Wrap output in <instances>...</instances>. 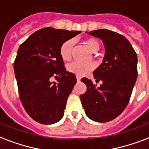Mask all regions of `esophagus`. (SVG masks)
<instances>
[{
  "label": "esophagus",
  "instance_id": "34e87169",
  "mask_svg": "<svg viewBox=\"0 0 149 149\" xmlns=\"http://www.w3.org/2000/svg\"><path fill=\"white\" fill-rule=\"evenodd\" d=\"M80 79H81V78L79 77H78V76H77V82H79L80 81Z\"/></svg>",
  "mask_w": 149,
  "mask_h": 149
}]
</instances>
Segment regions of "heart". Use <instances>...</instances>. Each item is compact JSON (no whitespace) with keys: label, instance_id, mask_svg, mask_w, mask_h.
<instances>
[{"label":"heart","instance_id":"obj_1","mask_svg":"<svg viewBox=\"0 0 149 149\" xmlns=\"http://www.w3.org/2000/svg\"><path fill=\"white\" fill-rule=\"evenodd\" d=\"M85 45L92 52H97L100 48V44L98 40L95 38H87L84 40ZM74 42L72 40H67L62 43L59 49L60 57L64 61H70L72 58V51H73ZM95 68L94 63H80L78 62H73L70 63L67 69L71 73L81 77L91 72Z\"/></svg>","mask_w":149,"mask_h":149}]
</instances>
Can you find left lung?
Returning <instances> with one entry per match:
<instances>
[{
	"instance_id": "1",
	"label": "left lung",
	"mask_w": 149,
	"mask_h": 149,
	"mask_svg": "<svg viewBox=\"0 0 149 149\" xmlns=\"http://www.w3.org/2000/svg\"><path fill=\"white\" fill-rule=\"evenodd\" d=\"M89 34L102 39L105 47L103 62L93 72L102 84L97 87L91 80L82 78L87 91L80 95V101L91 120L109 122L120 116L130 101L138 77V57L121 34L109 29L94 30Z\"/></svg>"
}]
</instances>
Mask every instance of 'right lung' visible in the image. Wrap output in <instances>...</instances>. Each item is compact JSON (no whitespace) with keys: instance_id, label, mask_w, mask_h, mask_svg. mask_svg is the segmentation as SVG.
Listing matches in <instances>:
<instances>
[{"instance_id":"obj_1","label":"right lung","mask_w":149,"mask_h":149,"mask_svg":"<svg viewBox=\"0 0 149 149\" xmlns=\"http://www.w3.org/2000/svg\"><path fill=\"white\" fill-rule=\"evenodd\" d=\"M79 33L45 27L33 33L18 50L14 70L19 98L28 115L40 123L52 124L64 115L77 78L65 71L59 49L63 42ZM52 77L59 83L51 82Z\"/></svg>"}]
</instances>
